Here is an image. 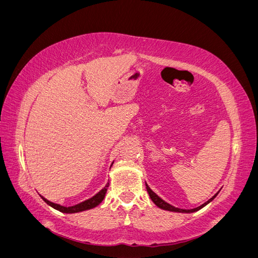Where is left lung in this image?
Segmentation results:
<instances>
[{
  "label": "left lung",
  "instance_id": "1",
  "mask_svg": "<svg viewBox=\"0 0 258 258\" xmlns=\"http://www.w3.org/2000/svg\"><path fill=\"white\" fill-rule=\"evenodd\" d=\"M145 185H146V189H147V192H148V195H150V197H151V199H152V201L154 202V204L157 206L158 208H160V209H162V210H166V211H171V212H177V213H192V212H196V211H199L200 209H202L204 207H206L208 204H210L211 201H212L217 195H218V192H216L214 196L211 198V199H209L207 202H205L204 205H201L200 207H197V208H195V209H190V210H185V209H179V208H175V207H173V206H171V205H169L168 202H166L165 200H162L158 195H156L151 188H150V186H148L146 183H145Z\"/></svg>",
  "mask_w": 258,
  "mask_h": 258
}]
</instances>
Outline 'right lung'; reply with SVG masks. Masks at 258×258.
Masks as SVG:
<instances>
[{
	"label": "right lung",
	"instance_id": "1",
	"mask_svg": "<svg viewBox=\"0 0 258 258\" xmlns=\"http://www.w3.org/2000/svg\"><path fill=\"white\" fill-rule=\"evenodd\" d=\"M113 165V162H112ZM112 167V166H111ZM108 185H110V183H107L105 185V187L103 189H101L97 195H95L92 198L88 199V200H85L84 202H81V204L79 205H75V206H72V207H63V206H60V205H57V204H53V202L47 200L46 198H44L43 196H41V198L47 204L48 206H50L51 208L56 209L58 211H60V212L62 213H77V212H83V211H86V210H90V209H93L96 208L97 206H99L101 202L103 201L104 197H105V194H106V190H107V187Z\"/></svg>",
	"mask_w": 258,
	"mask_h": 258
}]
</instances>
